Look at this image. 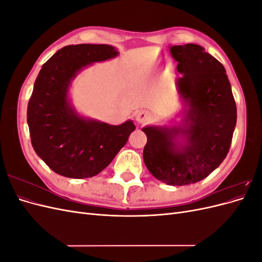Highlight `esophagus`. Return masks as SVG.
Returning <instances> with one entry per match:
<instances>
[{
  "label": "esophagus",
  "instance_id": "1",
  "mask_svg": "<svg viewBox=\"0 0 262 262\" xmlns=\"http://www.w3.org/2000/svg\"><path fill=\"white\" fill-rule=\"evenodd\" d=\"M150 115L146 110H140L136 113V120L138 123H145L149 120Z\"/></svg>",
  "mask_w": 262,
  "mask_h": 262
}]
</instances>
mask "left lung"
<instances>
[{"label":"left lung","instance_id":"obj_1","mask_svg":"<svg viewBox=\"0 0 262 262\" xmlns=\"http://www.w3.org/2000/svg\"><path fill=\"white\" fill-rule=\"evenodd\" d=\"M169 50L181 74L176 85L184 105L182 120L169 126H144L143 158L156 179L185 186L207 178L225 160L237 110L220 61L194 43L172 46Z\"/></svg>","mask_w":262,"mask_h":262}]
</instances>
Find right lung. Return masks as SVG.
<instances>
[{
	"instance_id": "right-lung-1",
	"label": "right lung",
	"mask_w": 262,
	"mask_h": 262,
	"mask_svg": "<svg viewBox=\"0 0 262 262\" xmlns=\"http://www.w3.org/2000/svg\"><path fill=\"white\" fill-rule=\"evenodd\" d=\"M118 53L109 45L63 47L45 63L36 78L27 108L31 144L37 155L61 176H96L136 130L132 120L113 125L84 118L69 99L71 82L84 68Z\"/></svg>"
}]
</instances>
